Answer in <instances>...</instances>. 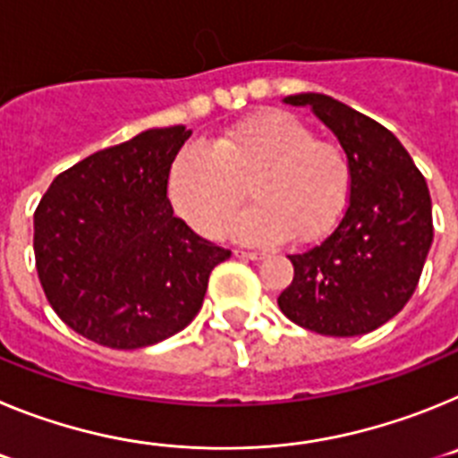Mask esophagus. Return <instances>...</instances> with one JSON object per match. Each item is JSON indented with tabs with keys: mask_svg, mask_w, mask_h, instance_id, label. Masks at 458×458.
<instances>
[{
	"mask_svg": "<svg viewBox=\"0 0 458 458\" xmlns=\"http://www.w3.org/2000/svg\"><path fill=\"white\" fill-rule=\"evenodd\" d=\"M233 254H236V257H241V259H252V261L266 257V252H257V250H236Z\"/></svg>",
	"mask_w": 458,
	"mask_h": 458,
	"instance_id": "34e87169",
	"label": "esophagus"
}]
</instances>
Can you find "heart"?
<instances>
[{
	"label": "heart",
	"mask_w": 458,
	"mask_h": 458,
	"mask_svg": "<svg viewBox=\"0 0 458 458\" xmlns=\"http://www.w3.org/2000/svg\"><path fill=\"white\" fill-rule=\"evenodd\" d=\"M245 185L254 206L233 222V236L311 242L342 213L349 160L295 116L266 112L226 128L208 148H183L169 169L167 192L194 232L213 238L241 206Z\"/></svg>",
	"instance_id": "obj_1"
}]
</instances>
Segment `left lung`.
<instances>
[{
	"label": "left lung",
	"mask_w": 458,
	"mask_h": 458,
	"mask_svg": "<svg viewBox=\"0 0 458 458\" xmlns=\"http://www.w3.org/2000/svg\"><path fill=\"white\" fill-rule=\"evenodd\" d=\"M311 107L349 157L351 197L335 232L291 254L293 282L277 305L295 326L327 337L367 335L411 301L434 241L431 197L386 125L323 93L286 96Z\"/></svg>",
	"instance_id": "1"
}]
</instances>
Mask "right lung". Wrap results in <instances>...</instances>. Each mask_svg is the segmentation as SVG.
Segmentation results:
<instances>
[{
    "label": "right lung",
    "instance_id": "obj_1",
    "mask_svg": "<svg viewBox=\"0 0 458 458\" xmlns=\"http://www.w3.org/2000/svg\"><path fill=\"white\" fill-rule=\"evenodd\" d=\"M192 131L148 128L52 181L34 213V254L47 302L68 327L132 351L190 326L210 270L232 252L174 216L167 179Z\"/></svg>",
    "mask_w": 458,
    "mask_h": 458
}]
</instances>
